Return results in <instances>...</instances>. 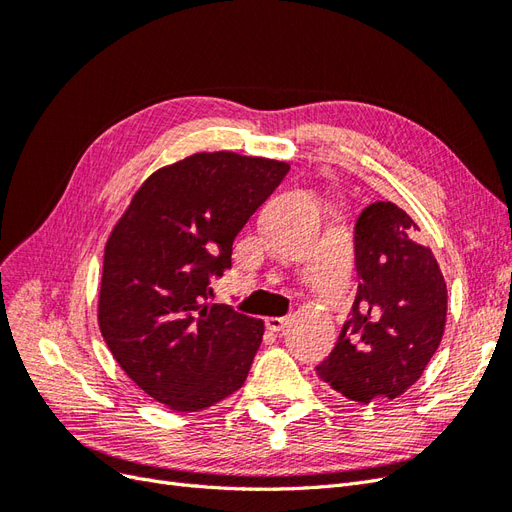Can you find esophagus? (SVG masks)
Returning <instances> with one entry per match:
<instances>
[{"label":"esophagus","mask_w":512,"mask_h":512,"mask_svg":"<svg viewBox=\"0 0 512 512\" xmlns=\"http://www.w3.org/2000/svg\"><path fill=\"white\" fill-rule=\"evenodd\" d=\"M286 322H288V318L286 316H269L267 320H265V324H267V329L269 331H282L284 327H286Z\"/></svg>","instance_id":"34e87169"}]
</instances>
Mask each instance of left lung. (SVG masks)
<instances>
[{"label": "left lung", "mask_w": 512, "mask_h": 512, "mask_svg": "<svg viewBox=\"0 0 512 512\" xmlns=\"http://www.w3.org/2000/svg\"><path fill=\"white\" fill-rule=\"evenodd\" d=\"M359 288L337 344L316 374L344 397L395 399L421 378L446 322V282L418 226L393 203L367 205L354 222Z\"/></svg>", "instance_id": "left-lung-1"}]
</instances>
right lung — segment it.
<instances>
[{"instance_id": "1", "label": "right lung", "mask_w": 512, "mask_h": 512, "mask_svg": "<svg viewBox=\"0 0 512 512\" xmlns=\"http://www.w3.org/2000/svg\"><path fill=\"white\" fill-rule=\"evenodd\" d=\"M286 162L196 153L153 173L104 250L100 331L160 404L196 412L241 389L265 324L207 305L232 241L288 175Z\"/></svg>"}]
</instances>
